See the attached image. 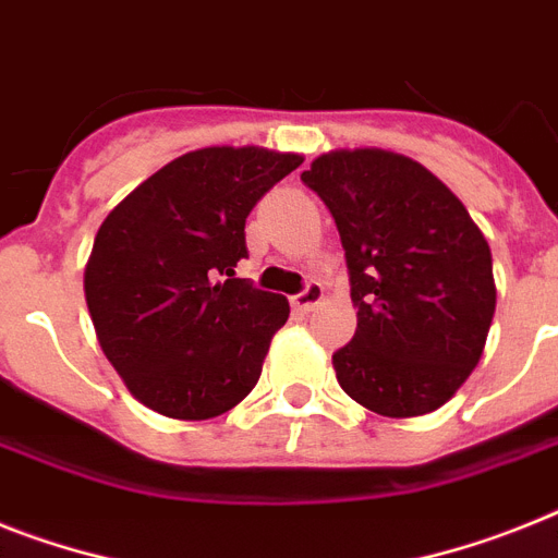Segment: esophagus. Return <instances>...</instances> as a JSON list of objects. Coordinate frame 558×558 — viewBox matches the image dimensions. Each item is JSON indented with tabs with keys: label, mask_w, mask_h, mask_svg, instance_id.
I'll list each match as a JSON object with an SVG mask.
<instances>
[{
	"label": "esophagus",
	"mask_w": 558,
	"mask_h": 558,
	"mask_svg": "<svg viewBox=\"0 0 558 558\" xmlns=\"http://www.w3.org/2000/svg\"><path fill=\"white\" fill-rule=\"evenodd\" d=\"M320 301H323V283H317V280H308L306 289L292 298V306L298 308V312H303V315H308V312H312V308H315Z\"/></svg>",
	"instance_id": "34e87169"
}]
</instances>
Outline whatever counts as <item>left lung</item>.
I'll return each instance as SVG.
<instances>
[{
    "label": "left lung",
    "mask_w": 558,
    "mask_h": 558,
    "mask_svg": "<svg viewBox=\"0 0 558 558\" xmlns=\"http://www.w3.org/2000/svg\"><path fill=\"white\" fill-rule=\"evenodd\" d=\"M340 232L357 331L331 354L351 400L420 416L457 395L496 308L488 241L423 163L386 149H335L301 175Z\"/></svg>",
    "instance_id": "1"
}]
</instances>
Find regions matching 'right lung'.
<instances>
[{
    "instance_id": "right-lung-1",
    "label": "right lung",
    "mask_w": 558,
    "mask_h": 558,
    "mask_svg": "<svg viewBox=\"0 0 558 558\" xmlns=\"http://www.w3.org/2000/svg\"><path fill=\"white\" fill-rule=\"evenodd\" d=\"M301 163L264 147L195 149L105 218L84 294L107 360L147 409L209 420L255 388L289 303L235 278L250 255L243 227Z\"/></svg>"
}]
</instances>
